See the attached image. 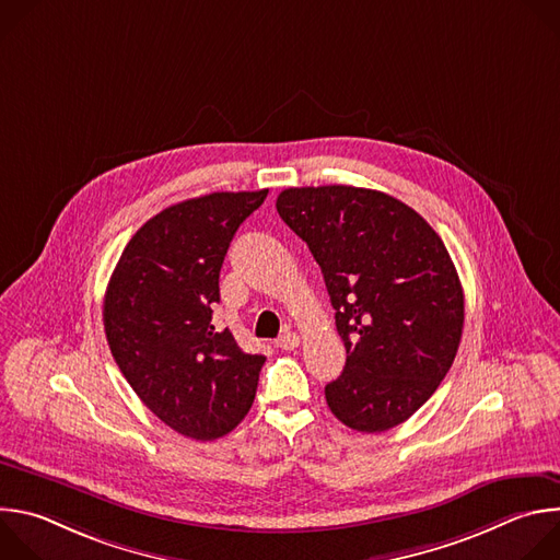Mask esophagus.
Listing matches in <instances>:
<instances>
[{"label":"esophagus","mask_w":560,"mask_h":560,"mask_svg":"<svg viewBox=\"0 0 560 560\" xmlns=\"http://www.w3.org/2000/svg\"><path fill=\"white\" fill-rule=\"evenodd\" d=\"M299 343H301V339L294 332H285L277 339V348H281V350H294V348H299Z\"/></svg>","instance_id":"obj_1"}]
</instances>
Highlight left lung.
<instances>
[{
    "label": "left lung",
    "mask_w": 560,
    "mask_h": 560,
    "mask_svg": "<svg viewBox=\"0 0 560 560\" xmlns=\"http://www.w3.org/2000/svg\"><path fill=\"white\" fill-rule=\"evenodd\" d=\"M277 212L322 268L346 346L328 408L365 434L408 421L463 335V288L441 236L404 201L354 186L288 188Z\"/></svg>",
    "instance_id": "obj_1"
}]
</instances>
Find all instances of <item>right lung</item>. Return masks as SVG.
I'll use <instances>...</instances> for the list:
<instances>
[{
    "instance_id": "add662e5",
    "label": "right lung",
    "mask_w": 560,
    "mask_h": 560,
    "mask_svg": "<svg viewBox=\"0 0 560 560\" xmlns=\"http://www.w3.org/2000/svg\"><path fill=\"white\" fill-rule=\"evenodd\" d=\"M268 197L212 192L148 219L124 248L104 296L110 352L143 401L175 432L214 441L250 412L264 354L214 326L219 272L236 228Z\"/></svg>"
}]
</instances>
